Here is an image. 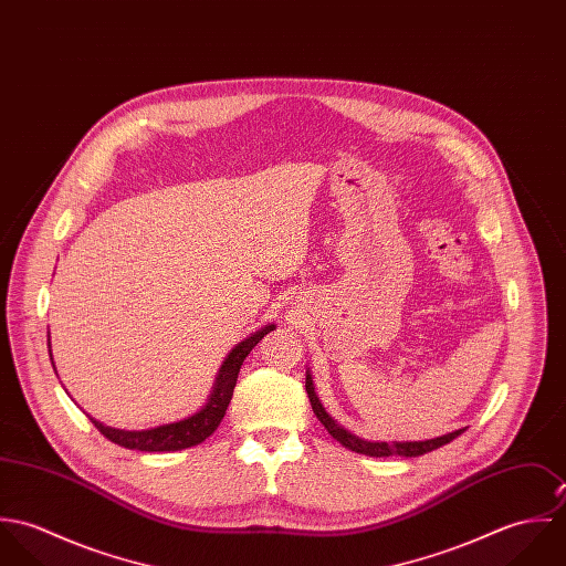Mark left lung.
<instances>
[{
  "label": "left lung",
  "mask_w": 566,
  "mask_h": 566,
  "mask_svg": "<svg viewBox=\"0 0 566 566\" xmlns=\"http://www.w3.org/2000/svg\"><path fill=\"white\" fill-rule=\"evenodd\" d=\"M305 390H307V397H310V403L314 413L318 416V420L323 422L324 429L346 449L355 451V453H361V455H370V458H390V455H401V458H418V455H424L433 449H440L444 444H449L451 440H455L460 433H464V429H458V431H451V433H444L440 438H431V440H418V442H370V440H361L357 436H353L350 431H346L342 424H337L324 409L318 395H316V388H314V379L307 370V379H305Z\"/></svg>",
  "instance_id": "obj_1"
}]
</instances>
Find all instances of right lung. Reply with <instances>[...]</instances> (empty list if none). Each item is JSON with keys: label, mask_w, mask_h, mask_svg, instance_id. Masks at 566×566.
Listing matches in <instances>:
<instances>
[{"label": "right lung", "mask_w": 566, "mask_h": 566, "mask_svg": "<svg viewBox=\"0 0 566 566\" xmlns=\"http://www.w3.org/2000/svg\"><path fill=\"white\" fill-rule=\"evenodd\" d=\"M270 331H274V324H265L263 328L254 331L229 353V357L224 359V364L216 377L213 392L200 411H196L178 422H169V424L144 429V431H126V429L106 427L95 418H91V422L111 442H115L124 449H135V451H148V453L180 451V449H189V447L205 442L218 429V424L222 422V418L227 413V407L233 399V390L238 384V375H240L243 359L259 344V339L263 335H268ZM48 346H50V335H48ZM50 359H52V353H50ZM52 366H54V361H52Z\"/></svg>", "instance_id": "right-lung-1"}]
</instances>
